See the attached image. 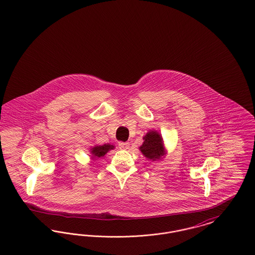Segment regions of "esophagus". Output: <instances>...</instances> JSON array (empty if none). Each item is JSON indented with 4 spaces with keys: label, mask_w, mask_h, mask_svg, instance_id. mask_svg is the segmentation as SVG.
<instances>
[{
    "label": "esophagus",
    "mask_w": 255,
    "mask_h": 255,
    "mask_svg": "<svg viewBox=\"0 0 255 255\" xmlns=\"http://www.w3.org/2000/svg\"><path fill=\"white\" fill-rule=\"evenodd\" d=\"M129 146H130V143L129 142H123V141H121V142H119V147H120V149H128L129 148Z\"/></svg>",
    "instance_id": "34e87169"
}]
</instances>
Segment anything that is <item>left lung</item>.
<instances>
[{
	"mask_svg": "<svg viewBox=\"0 0 255 255\" xmlns=\"http://www.w3.org/2000/svg\"><path fill=\"white\" fill-rule=\"evenodd\" d=\"M143 139L144 141L142 145L139 147V149L146 158L156 160L164 155L162 137L158 132L151 131L147 133Z\"/></svg>",
	"mask_w": 255,
	"mask_h": 255,
	"instance_id": "obj_1",
	"label": "left lung"
}]
</instances>
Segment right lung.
Returning <instances> with one entry per match:
<instances>
[{
    "instance_id": "obj_1",
    "label": "right lung",
    "mask_w": 255,
    "mask_h": 255,
    "mask_svg": "<svg viewBox=\"0 0 255 255\" xmlns=\"http://www.w3.org/2000/svg\"><path fill=\"white\" fill-rule=\"evenodd\" d=\"M114 146L110 145V144H104V145L96 146L92 149V154L94 155V157H103L109 150L113 149Z\"/></svg>"
}]
</instances>
